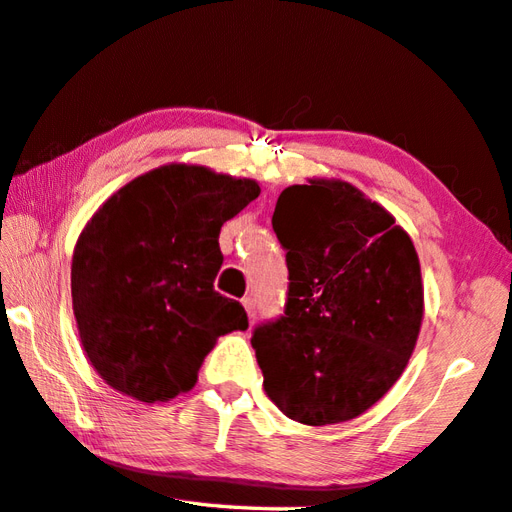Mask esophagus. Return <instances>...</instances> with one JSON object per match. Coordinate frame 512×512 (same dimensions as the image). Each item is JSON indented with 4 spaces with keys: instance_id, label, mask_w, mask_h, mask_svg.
<instances>
[{
    "instance_id": "esophagus-1",
    "label": "esophagus",
    "mask_w": 512,
    "mask_h": 512,
    "mask_svg": "<svg viewBox=\"0 0 512 512\" xmlns=\"http://www.w3.org/2000/svg\"><path fill=\"white\" fill-rule=\"evenodd\" d=\"M241 304H244V309H246V313H248V318L255 322V318H257V304H255V297H244V300H241Z\"/></svg>"
}]
</instances>
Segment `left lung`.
<instances>
[{"label": "left lung", "mask_w": 512, "mask_h": 512, "mask_svg": "<svg viewBox=\"0 0 512 512\" xmlns=\"http://www.w3.org/2000/svg\"><path fill=\"white\" fill-rule=\"evenodd\" d=\"M273 230L288 291L280 318L250 338L264 389L293 421H349L387 394L414 351L423 320L414 244L345 181L286 188Z\"/></svg>", "instance_id": "obj_1"}]
</instances>
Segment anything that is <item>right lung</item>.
I'll use <instances>...</instances> for the list:
<instances>
[{
  "label": "right lung",
  "mask_w": 512,
  "mask_h": 512,
  "mask_svg": "<svg viewBox=\"0 0 512 512\" xmlns=\"http://www.w3.org/2000/svg\"><path fill=\"white\" fill-rule=\"evenodd\" d=\"M259 197L250 179L163 165L120 188L73 250L71 297L82 347L107 385L143 403L197 383L219 336L248 329L215 291L219 232Z\"/></svg>",
  "instance_id": "right-lung-1"
}]
</instances>
